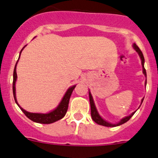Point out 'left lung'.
<instances>
[{
    "label": "left lung",
    "instance_id": "1",
    "mask_svg": "<svg viewBox=\"0 0 158 158\" xmlns=\"http://www.w3.org/2000/svg\"><path fill=\"white\" fill-rule=\"evenodd\" d=\"M133 47L135 51L138 52V54H139V57H140L141 60H142V69H143V73H144L145 76L146 77V69H145V67H144V63H145L144 56H143L142 52L141 51V50L139 48V47H138L136 44H134ZM143 100H144V98L142 100V101H143ZM89 101H90V106H91L92 118H93V120L94 121L95 123H96L99 124V125H101V126L113 127H117V126H119V125H122V124H123V123H125L126 122H127V121L129 120L131 117L133 116V115L135 113V112H133L132 114H131L129 116H126L125 118H122V119H121V120L118 123H115V124L111 123H108V122H107V121L104 120V119H103V118H101V116L99 115L98 111H97V110H96V106H95L94 101H93V96H92L91 93H90V92H89Z\"/></svg>",
    "mask_w": 158,
    "mask_h": 158
}]
</instances>
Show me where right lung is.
I'll return each instance as SVG.
<instances>
[{
    "instance_id": "obj_1",
    "label": "right lung",
    "mask_w": 158,
    "mask_h": 158,
    "mask_svg": "<svg viewBox=\"0 0 158 158\" xmlns=\"http://www.w3.org/2000/svg\"><path fill=\"white\" fill-rule=\"evenodd\" d=\"M26 47V46H25ZM25 47H23L24 48ZM23 48L22 49L20 53H19V56H20V54H21L22 51L23 50ZM18 58V60H19ZM17 62H16V65H15V68H14L13 71V83H12V91H13V96L14 99H15V101L17 104V105L19 106V108L21 109V111L24 113V115L27 117L28 118H30L31 120H32L33 122L39 123H43V124H50L52 123L56 122V121L59 120L61 118H63L64 116L66 114V111L68 110V105H69V98H70V96L72 94L73 89H75L76 85H73L72 87H69L68 89V90L66 91L65 94L64 95L63 98H62V101L60 102V104H58V107L55 108L54 110H53L51 112L47 113V114H43V113H31L28 112V111H25L24 109H23L18 104L17 100H16V78H17V75H16V65H17Z\"/></svg>"
}]
</instances>
